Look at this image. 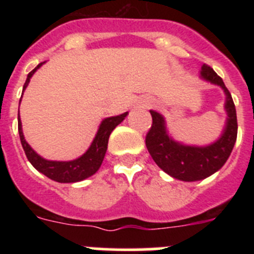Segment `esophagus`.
Returning a JSON list of instances; mask_svg holds the SVG:
<instances>
[{"instance_id": "34e87169", "label": "esophagus", "mask_w": 254, "mask_h": 254, "mask_svg": "<svg viewBox=\"0 0 254 254\" xmlns=\"http://www.w3.org/2000/svg\"><path fill=\"white\" fill-rule=\"evenodd\" d=\"M149 105H150V104H149Z\"/></svg>"}]
</instances>
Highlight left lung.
Wrapping results in <instances>:
<instances>
[{"instance_id":"1","label":"left lung","mask_w":254,"mask_h":254,"mask_svg":"<svg viewBox=\"0 0 254 254\" xmlns=\"http://www.w3.org/2000/svg\"><path fill=\"white\" fill-rule=\"evenodd\" d=\"M201 77L223 87L226 95V127L223 136L215 143L206 147H196L185 146L173 141L167 134L163 117L156 112L150 111L152 125L145 138L147 150L160 169L179 181H201L214 174L226 163L237 141V111L232 94L224 84L223 78L207 64H203L201 68Z\"/></svg>"}]
</instances>
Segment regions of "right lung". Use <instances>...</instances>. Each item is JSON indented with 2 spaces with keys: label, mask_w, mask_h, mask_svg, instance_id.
Masks as SVG:
<instances>
[{
  "label": "right lung",
  "mask_w": 254,
  "mask_h": 254,
  "mask_svg": "<svg viewBox=\"0 0 254 254\" xmlns=\"http://www.w3.org/2000/svg\"><path fill=\"white\" fill-rule=\"evenodd\" d=\"M42 64H39L33 71L29 72L25 84H24L22 91L25 90V87L28 86L33 73H34ZM126 116H127V112L121 114V116L105 118L102 122V125H100L99 129H98V133H96L95 138H94L93 143H91V146L89 147V150H87L82 156H80V158L72 161H51L46 160V159H43L42 156H39L34 150L29 146V143L26 142L25 138H24L21 128V121H20V116L17 114V118H19L20 141H21L22 149L25 151L26 158H28V160L30 161L31 165H33L38 172L43 173L46 177H48V178L53 179V181L56 182H60V183H73V182H78L82 181V179L89 178V177L93 176V174H95V173L98 172V169H99L100 165H102L103 163V159H104L105 156L109 136H111L112 131L116 128L117 126L125 120Z\"/></svg>",
  "instance_id": "right-lung-1"
}]
</instances>
